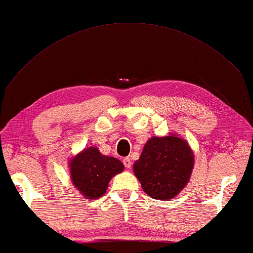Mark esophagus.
<instances>
[{"instance_id":"esophagus-1","label":"esophagus","mask_w":253,"mask_h":253,"mask_svg":"<svg viewBox=\"0 0 253 253\" xmlns=\"http://www.w3.org/2000/svg\"><path fill=\"white\" fill-rule=\"evenodd\" d=\"M123 163H124V165H125L126 169H130V168H131L132 163H131V160H130L129 157H125V158H124Z\"/></svg>"}]
</instances>
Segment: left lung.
I'll use <instances>...</instances> for the list:
<instances>
[{
	"label": "left lung",
	"mask_w": 253,
	"mask_h": 253,
	"mask_svg": "<svg viewBox=\"0 0 253 253\" xmlns=\"http://www.w3.org/2000/svg\"><path fill=\"white\" fill-rule=\"evenodd\" d=\"M193 165V153L185 140L176 136L153 137L134 163V173L146 194L166 201L186 185Z\"/></svg>",
	"instance_id": "8db88e82"
}]
</instances>
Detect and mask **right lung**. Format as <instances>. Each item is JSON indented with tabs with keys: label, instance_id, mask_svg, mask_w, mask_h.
<instances>
[{
	"label": "right lung",
	"instance_id": "right-lung-1",
	"mask_svg": "<svg viewBox=\"0 0 253 253\" xmlns=\"http://www.w3.org/2000/svg\"><path fill=\"white\" fill-rule=\"evenodd\" d=\"M124 170L123 163L105 156L96 147L84 149L70 163L71 179L87 199H98L105 194L111 177Z\"/></svg>",
	"mask_w": 253,
	"mask_h": 253
}]
</instances>
